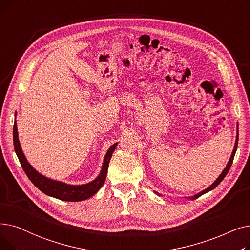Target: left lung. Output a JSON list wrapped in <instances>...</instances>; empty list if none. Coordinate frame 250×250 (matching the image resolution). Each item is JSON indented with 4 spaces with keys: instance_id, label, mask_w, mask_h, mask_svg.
Listing matches in <instances>:
<instances>
[{
    "instance_id": "8db88e82",
    "label": "left lung",
    "mask_w": 250,
    "mask_h": 250,
    "mask_svg": "<svg viewBox=\"0 0 250 250\" xmlns=\"http://www.w3.org/2000/svg\"><path fill=\"white\" fill-rule=\"evenodd\" d=\"M237 146H238V125H237V136H236V141H235V145H234V149H233V151H232V154H231V157H230V159H229V161H228V163H227V165H226V167L224 168V170H223L222 171V173L219 175V177L212 183L211 186H209L208 188H207L206 189H204L203 191H201V192H199V193H196V194H194V195H192V196H190V198L188 199V200H191V201H193V200H195V199H198V198H200L201 195H203L204 193H206V192H208V191H211V190H213L216 187H218L220 183H221V181L225 178V176L227 175V173H228V171H229V169H230V167H231V165H232V162H233V159H234V156H235V153H236V150H237ZM157 195H161L160 193H158L157 191H154Z\"/></svg>"
}]
</instances>
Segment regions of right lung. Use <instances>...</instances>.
<instances>
[{
  "label": "right lung",
  "mask_w": 250,
  "mask_h": 250,
  "mask_svg": "<svg viewBox=\"0 0 250 250\" xmlns=\"http://www.w3.org/2000/svg\"><path fill=\"white\" fill-rule=\"evenodd\" d=\"M15 116H16V112H15ZM13 141H14V149L18 159L21 163V166L25 171L26 175L28 176V178L31 180L33 185L39 190H42L43 193L49 196H52V198H56L58 200L65 201V202L85 201L91 198V196H93L101 188V187L104 185L105 178H106V175H107L108 164L112 156V153L114 152L117 146V143H114L113 145L108 149L106 154H105L100 172L94 180L85 183V185L73 186L59 180L50 179L41 174L38 171H36V170L33 168V166L30 165V163L27 161V159H26V157L20 145L16 121L14 123V127H13Z\"/></svg>",
  "instance_id": "1"
}]
</instances>
